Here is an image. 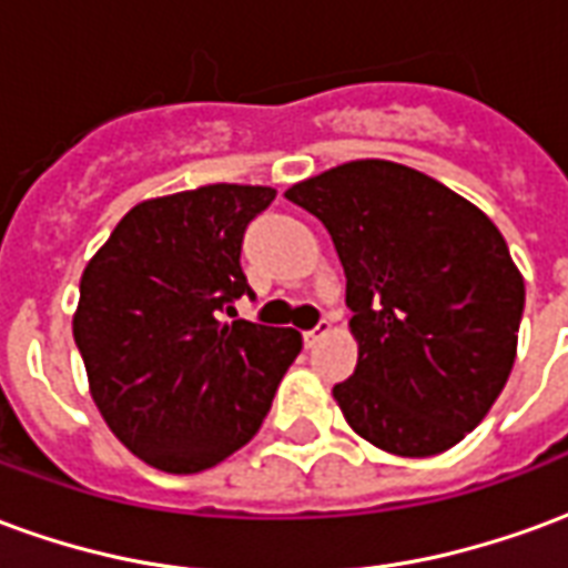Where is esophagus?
Instances as JSON below:
<instances>
[{
    "label": "esophagus",
    "instance_id": "esophagus-1",
    "mask_svg": "<svg viewBox=\"0 0 568 568\" xmlns=\"http://www.w3.org/2000/svg\"><path fill=\"white\" fill-rule=\"evenodd\" d=\"M328 332H332V322L322 320L320 325H316V328H310V332H304V344H307V346H316Z\"/></svg>",
    "mask_w": 568,
    "mask_h": 568
}]
</instances>
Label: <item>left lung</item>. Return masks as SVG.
<instances>
[{
    "label": "left lung",
    "instance_id": "8db88e82",
    "mask_svg": "<svg viewBox=\"0 0 568 568\" xmlns=\"http://www.w3.org/2000/svg\"><path fill=\"white\" fill-rule=\"evenodd\" d=\"M285 197L313 212L346 273L353 377L334 402L395 456H435L487 417L508 383L524 276L499 227L456 191L393 161H349Z\"/></svg>",
    "mask_w": 568,
    "mask_h": 568
}]
</instances>
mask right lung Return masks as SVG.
Returning a JSON list of instances; mask_svg holds the SVG:
<instances>
[{
	"label": "right lung",
	"mask_w": 568,
	"mask_h": 568,
	"mask_svg": "<svg viewBox=\"0 0 568 568\" xmlns=\"http://www.w3.org/2000/svg\"><path fill=\"white\" fill-rule=\"evenodd\" d=\"M264 185H203L142 200L81 273L72 334L93 405L142 463L197 475L252 440L301 334L234 316Z\"/></svg>",
	"instance_id": "add662e5"
}]
</instances>
